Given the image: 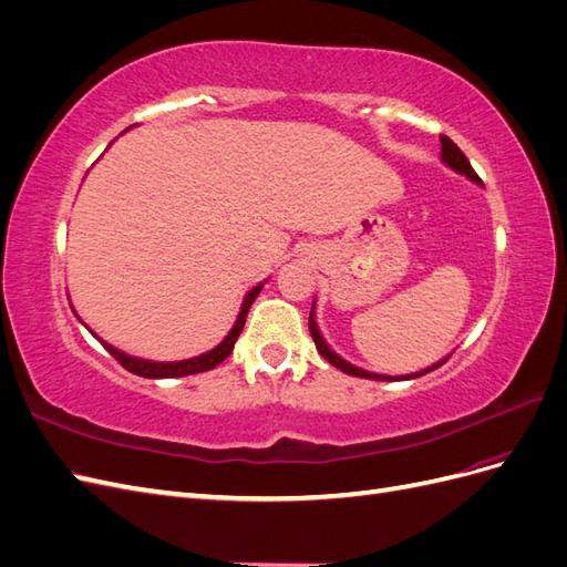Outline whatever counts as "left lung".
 Returning a JSON list of instances; mask_svg holds the SVG:
<instances>
[{"label": "left lung", "instance_id": "obj_1", "mask_svg": "<svg viewBox=\"0 0 567 567\" xmlns=\"http://www.w3.org/2000/svg\"><path fill=\"white\" fill-rule=\"evenodd\" d=\"M440 144H442V161L447 163L450 167H454L456 173H463L466 177H471V179H475V182H480V177H477V173L475 169L471 167V163H468V158H466V153H463L450 136H440ZM310 333H312V338H315V346H317V350H319V354L326 359V362L329 364H333L336 369H340V371H346V373H350V375H359V379H371V381H398V379H390V375H381V373H369V371H364V369H357V367H352V364H348L346 359H340L333 350H329V346H326L323 342V338H321V333L317 331V323H315V317L310 315ZM444 362H440V364H435V367H431V369H425V371H419V373H411V375H402V379H419V375H423V373H427V371H435L437 367H442Z\"/></svg>", "mask_w": 567, "mask_h": 567}]
</instances>
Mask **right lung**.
Here are the masks:
<instances>
[{
  "mask_svg": "<svg viewBox=\"0 0 567 567\" xmlns=\"http://www.w3.org/2000/svg\"><path fill=\"white\" fill-rule=\"evenodd\" d=\"M262 286H255L250 293L246 296V302L241 307V315H238V321L231 329V333L219 342V346L210 352H205L200 357H194V359H184V362H146V359H136V357H130L125 352L115 350L113 346H109V342H104V348L117 359L120 364H123L127 371L136 373V375H144V379H175V375H188V373H200V371H210L215 369L219 362H225V359L231 354L234 350V342L236 338L241 336L244 331V323H246V317H248V310L252 300L257 298V293H260Z\"/></svg>",
  "mask_w": 567,
  "mask_h": 567,
  "instance_id": "add662e5",
  "label": "right lung"
}]
</instances>
